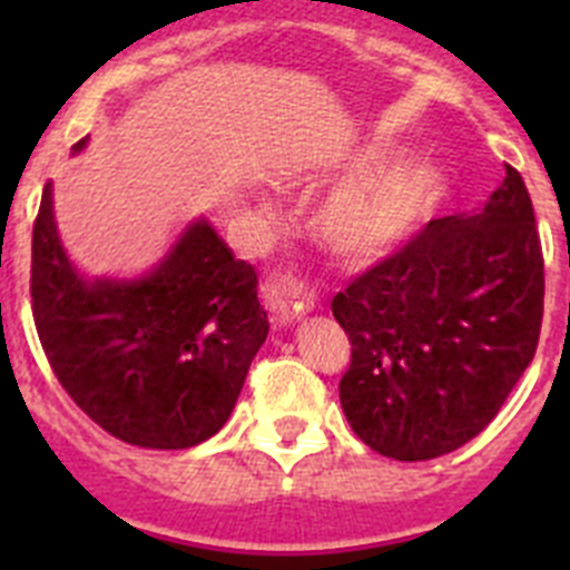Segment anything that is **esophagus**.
Returning <instances> with one entry per match:
<instances>
[{"instance_id": "1", "label": "esophagus", "mask_w": 570, "mask_h": 570, "mask_svg": "<svg viewBox=\"0 0 570 570\" xmlns=\"http://www.w3.org/2000/svg\"><path fill=\"white\" fill-rule=\"evenodd\" d=\"M262 299L271 308V316H274L279 328H285V325H291V322L314 308V294L302 282H296L294 276H274L271 282H265L262 285Z\"/></svg>"}]
</instances>
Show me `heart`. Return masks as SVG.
Masks as SVG:
<instances>
[{
	"label": "heart",
	"mask_w": 570,
	"mask_h": 570,
	"mask_svg": "<svg viewBox=\"0 0 570 570\" xmlns=\"http://www.w3.org/2000/svg\"><path fill=\"white\" fill-rule=\"evenodd\" d=\"M394 150L376 148L354 159L356 183L336 190L316 216V234L342 259H376L396 250L434 214L442 170L428 159L391 163Z\"/></svg>",
	"instance_id": "obj_1"
}]
</instances>
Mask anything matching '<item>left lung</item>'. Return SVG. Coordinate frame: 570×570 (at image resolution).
<instances>
[{
	"instance_id": "left-lung-1",
	"label": "left lung",
	"mask_w": 570,
	"mask_h": 570,
	"mask_svg": "<svg viewBox=\"0 0 570 570\" xmlns=\"http://www.w3.org/2000/svg\"><path fill=\"white\" fill-rule=\"evenodd\" d=\"M542 296L531 196L505 165L480 210L431 219L331 302L351 340L340 402L354 434L400 462L471 442L537 354Z\"/></svg>"
}]
</instances>
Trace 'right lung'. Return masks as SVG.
<instances>
[{
	"mask_svg": "<svg viewBox=\"0 0 570 570\" xmlns=\"http://www.w3.org/2000/svg\"><path fill=\"white\" fill-rule=\"evenodd\" d=\"M88 136L73 145L82 154ZM39 342L70 400L110 436L179 451L228 422L268 314L256 274L205 216L139 276H88L70 259L48 185L33 225Z\"/></svg>",
	"mask_w": 570,
	"mask_h": 570,
	"instance_id": "right-lung-1",
	"label": "right lung"
}]
</instances>
